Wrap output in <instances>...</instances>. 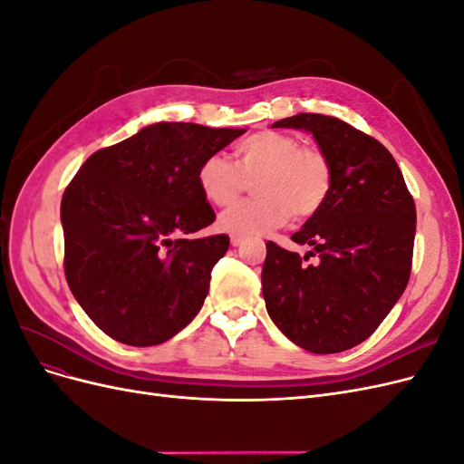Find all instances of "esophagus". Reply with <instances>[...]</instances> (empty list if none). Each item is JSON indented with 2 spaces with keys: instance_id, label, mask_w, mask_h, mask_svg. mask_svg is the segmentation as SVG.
I'll return each mask as SVG.
<instances>
[{
  "instance_id": "esophagus-1",
  "label": "esophagus",
  "mask_w": 464,
  "mask_h": 464,
  "mask_svg": "<svg viewBox=\"0 0 464 464\" xmlns=\"http://www.w3.org/2000/svg\"><path fill=\"white\" fill-rule=\"evenodd\" d=\"M230 244H232L234 247L242 246V244H244V237H242V236H232V237H230Z\"/></svg>"
}]
</instances>
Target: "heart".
<instances>
[{"instance_id": "obj_1", "label": "heart", "mask_w": 464, "mask_h": 464, "mask_svg": "<svg viewBox=\"0 0 464 464\" xmlns=\"http://www.w3.org/2000/svg\"><path fill=\"white\" fill-rule=\"evenodd\" d=\"M236 164L215 152L201 162L198 184L213 205H230L254 181L257 198L240 201L218 217L220 230L234 236H261L283 227L294 215H315L331 191L333 172L325 154L302 147L300 139L280 131H259L234 149Z\"/></svg>"}]
</instances>
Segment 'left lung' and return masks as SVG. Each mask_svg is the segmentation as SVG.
Instances as JSON below:
<instances>
[{"mask_svg":"<svg viewBox=\"0 0 464 464\" xmlns=\"http://www.w3.org/2000/svg\"><path fill=\"white\" fill-rule=\"evenodd\" d=\"M273 128L312 133L333 181L323 207L292 234V242L312 251L302 257L266 242V312L307 353H343L368 339L409 285L414 199L392 154L343 120L298 114ZM310 256L315 264L304 263Z\"/></svg>","mask_w":464,"mask_h":464,"instance_id":"left-lung-1","label":"left lung"}]
</instances>
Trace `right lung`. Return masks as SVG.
Here are the masks:
<instances>
[{
    "label": "right lung",
    "mask_w": 464,
    "mask_h": 464,
    "mask_svg": "<svg viewBox=\"0 0 464 464\" xmlns=\"http://www.w3.org/2000/svg\"><path fill=\"white\" fill-rule=\"evenodd\" d=\"M246 130L159 121L96 150L62 198L67 285L111 339L154 346L199 314L227 234L198 184L201 162Z\"/></svg>",
    "instance_id": "add662e5"
}]
</instances>
